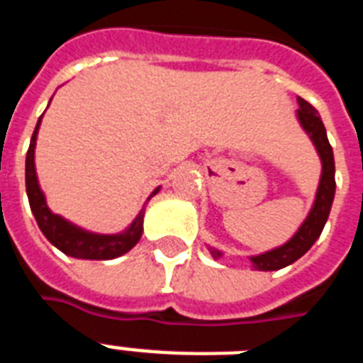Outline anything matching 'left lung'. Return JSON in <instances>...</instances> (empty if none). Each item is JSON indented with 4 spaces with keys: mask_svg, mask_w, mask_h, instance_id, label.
<instances>
[{
    "mask_svg": "<svg viewBox=\"0 0 363 363\" xmlns=\"http://www.w3.org/2000/svg\"><path fill=\"white\" fill-rule=\"evenodd\" d=\"M299 109H298V121L301 124L307 135L311 137V141L315 143L316 152L320 156L322 162V175L320 182H318V190H316L315 203L311 207V213L303 220V224L299 226V230L294 233V238L286 241L281 247L267 250L258 256H250L252 267L258 271H277L286 267V265L294 264L296 259H299L307 250H309L315 241L320 238L324 224H326L330 211H332L333 196H335V162H333V150L332 145L328 141L326 128L322 124V118L318 115V111L311 104H307L305 99L298 98ZM213 258L218 259L222 252L211 248Z\"/></svg>",
    "mask_w": 363,
    "mask_h": 363,
    "instance_id": "8db88e82",
    "label": "left lung"
}]
</instances>
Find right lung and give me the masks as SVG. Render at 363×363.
Listing matches in <instances>:
<instances>
[{
  "instance_id": "right-lung-1",
  "label": "right lung",
  "mask_w": 363,
  "mask_h": 363,
  "mask_svg": "<svg viewBox=\"0 0 363 363\" xmlns=\"http://www.w3.org/2000/svg\"><path fill=\"white\" fill-rule=\"evenodd\" d=\"M41 118L37 121L35 131L31 135L30 148H28V154H26V192H28V199H30L31 213L35 216L37 226L43 232V235L52 242L58 250H62L67 256L81 259H113L131 250L137 245V241L141 239L145 209L139 211L135 220L131 222V226L125 232L115 233V235L86 232V230H82V228L62 218L60 215H54L52 211L48 209L47 199H45V194L41 192V188H39L35 173V141L37 131H39V125H41ZM158 190L160 188H156L150 194V198L154 194H158Z\"/></svg>"
}]
</instances>
